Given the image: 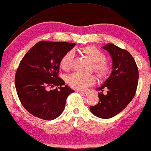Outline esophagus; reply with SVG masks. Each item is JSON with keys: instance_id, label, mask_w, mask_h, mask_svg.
<instances>
[{"instance_id": "34e87169", "label": "esophagus", "mask_w": 151, "mask_h": 151, "mask_svg": "<svg viewBox=\"0 0 151 151\" xmlns=\"http://www.w3.org/2000/svg\"><path fill=\"white\" fill-rule=\"evenodd\" d=\"M80 93L83 95V96H84V97H87L88 95H89V93H88V92H80Z\"/></svg>"}]
</instances>
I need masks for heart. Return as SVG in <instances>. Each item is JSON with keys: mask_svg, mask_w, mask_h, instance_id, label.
Masks as SVG:
<instances>
[{"mask_svg": "<svg viewBox=\"0 0 151 151\" xmlns=\"http://www.w3.org/2000/svg\"><path fill=\"white\" fill-rule=\"evenodd\" d=\"M84 52L93 61L94 70L102 79L108 78L112 72V67L108 62L105 61V54L93 45L86 47ZM75 57L74 50L71 49L65 53L60 61L61 67L65 70L72 67ZM67 82L72 88L78 90H85L88 87L96 83L94 75H85L81 73H74L67 78Z\"/></svg>", "mask_w": 151, "mask_h": 151, "instance_id": "heart-1", "label": "heart"}]
</instances>
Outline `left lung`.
Instances as JSON below:
<instances>
[{
    "mask_svg": "<svg viewBox=\"0 0 151 151\" xmlns=\"http://www.w3.org/2000/svg\"><path fill=\"white\" fill-rule=\"evenodd\" d=\"M113 60L111 76L99 90L107 89V94L99 93L98 104L90 106L93 115L101 119H109L119 114L133 99L138 82V68L127 50L112 43L103 46Z\"/></svg>",
    "mask_w": 151,
    "mask_h": 151,
    "instance_id": "1",
    "label": "left lung"
}]
</instances>
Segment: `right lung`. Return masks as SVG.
I'll return each instance as SVG.
<instances>
[{
	"instance_id": "1",
	"label": "right lung",
	"mask_w": 151,
	"mask_h": 151,
	"mask_svg": "<svg viewBox=\"0 0 151 151\" xmlns=\"http://www.w3.org/2000/svg\"><path fill=\"white\" fill-rule=\"evenodd\" d=\"M74 43L40 41L22 59L15 75L18 97L24 108L39 119L51 120L60 116L66 100L73 92L59 77L60 61ZM55 86L56 89L50 90Z\"/></svg>"
}]
</instances>
